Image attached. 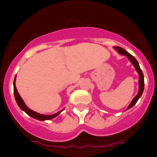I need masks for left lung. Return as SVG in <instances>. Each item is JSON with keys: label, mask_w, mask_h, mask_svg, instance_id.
Instances as JSON below:
<instances>
[{"label": "left lung", "mask_w": 157, "mask_h": 157, "mask_svg": "<svg viewBox=\"0 0 157 157\" xmlns=\"http://www.w3.org/2000/svg\"><path fill=\"white\" fill-rule=\"evenodd\" d=\"M116 50L118 51L120 54L124 55L126 56H127V58L129 59V61L132 62V63L134 65V66L136 68V71L138 72L139 76V92L137 94V95L135 96V97L133 98L132 101L131 102V104H129V106H128L127 109L132 108V107L134 106V104H136V103L137 102V101L139 100V98L141 97V96L142 95V93L144 91V74L141 69L140 68V66H139V64L138 63V61H136V59L132 55H131L129 53H128L126 50H124L123 48H121V47H115L114 48ZM126 109V110H127Z\"/></svg>", "instance_id": "left-lung-1"}]
</instances>
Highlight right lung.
<instances>
[{"label":"right lung","instance_id":"add662e5","mask_svg":"<svg viewBox=\"0 0 157 157\" xmlns=\"http://www.w3.org/2000/svg\"><path fill=\"white\" fill-rule=\"evenodd\" d=\"M16 77H15L14 82H13V92H14L15 98H16L17 104H18V106L20 107V109H21V110L24 111L28 115L30 116V117H31L32 118H34V119H36L40 120V121H44V120H51V119H53V118H55L56 117H57V116L62 111H60L58 113H54V114L48 116V115L40 114V113L35 112V111H32L31 109L28 108V107L26 106V105L25 104V103L23 102L22 98H21V96L19 95L18 91H17L16 84H15V82H16Z\"/></svg>","mask_w":157,"mask_h":157}]
</instances>
